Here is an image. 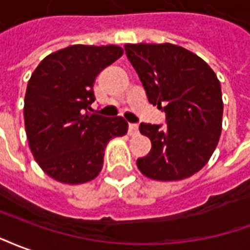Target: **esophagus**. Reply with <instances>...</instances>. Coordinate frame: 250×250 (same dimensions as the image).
Here are the masks:
<instances>
[{
	"label": "esophagus",
	"mask_w": 250,
	"mask_h": 250,
	"mask_svg": "<svg viewBox=\"0 0 250 250\" xmlns=\"http://www.w3.org/2000/svg\"><path fill=\"white\" fill-rule=\"evenodd\" d=\"M127 133L130 134V136H134V134H137L138 133V125L137 124H129V130Z\"/></svg>",
	"instance_id": "34e87169"
}]
</instances>
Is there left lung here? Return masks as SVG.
<instances>
[{"label":"left lung","mask_w":250,"mask_h":250,"mask_svg":"<svg viewBox=\"0 0 250 250\" xmlns=\"http://www.w3.org/2000/svg\"><path fill=\"white\" fill-rule=\"evenodd\" d=\"M129 61L149 103L167 113V126L140 124L152 149L137 160L156 181H180L201 170L222 130L221 85L201 57L173 43H126Z\"/></svg>","instance_id":"left-lung-1"}]
</instances>
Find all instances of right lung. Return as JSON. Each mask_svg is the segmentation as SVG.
<instances>
[{
	"label": "right lung",
	"mask_w": 250,
	"mask_h": 250,
	"mask_svg": "<svg viewBox=\"0 0 250 250\" xmlns=\"http://www.w3.org/2000/svg\"><path fill=\"white\" fill-rule=\"evenodd\" d=\"M123 54L117 45H72L50 53L33 72L23 105L26 137L40 167L58 183L94 180L107 143L126 134L123 117L87 112L98 73Z\"/></svg>",
	"instance_id": "add662e5"
}]
</instances>
